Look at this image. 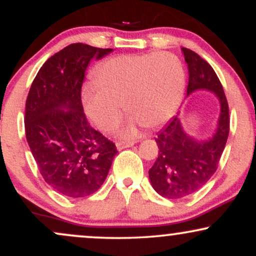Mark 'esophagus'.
Segmentation results:
<instances>
[{
    "mask_svg": "<svg viewBox=\"0 0 256 256\" xmlns=\"http://www.w3.org/2000/svg\"><path fill=\"white\" fill-rule=\"evenodd\" d=\"M134 144V142H118L116 143V149L118 150H122V149H125V148H130Z\"/></svg>",
    "mask_w": 256,
    "mask_h": 256,
    "instance_id": "1",
    "label": "esophagus"
}]
</instances>
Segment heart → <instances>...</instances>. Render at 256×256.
<instances>
[{
    "label": "heart",
    "mask_w": 256,
    "mask_h": 256,
    "mask_svg": "<svg viewBox=\"0 0 256 256\" xmlns=\"http://www.w3.org/2000/svg\"><path fill=\"white\" fill-rule=\"evenodd\" d=\"M96 85L82 92L85 114L102 131L113 128L124 106L130 112L124 137L136 134L137 126L156 128L167 122L180 104L185 89L182 61L170 52L119 55L96 68Z\"/></svg>",
    "instance_id": "obj_1"
}]
</instances>
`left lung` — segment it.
Listing matches in <instances>:
<instances>
[{
  "label": "left lung",
  "mask_w": 256,
  "mask_h": 256,
  "mask_svg": "<svg viewBox=\"0 0 256 256\" xmlns=\"http://www.w3.org/2000/svg\"><path fill=\"white\" fill-rule=\"evenodd\" d=\"M189 72L186 96L198 90L210 91L218 98L220 113L216 128L207 140L190 136L179 114L155 138L158 155L149 170V180L158 195L183 198L201 189L218 168L230 131L228 104L222 85L207 61L190 49L182 48Z\"/></svg>",
  "instance_id": "1"
}]
</instances>
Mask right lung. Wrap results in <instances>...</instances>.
I'll return each mask as SVG.
<instances>
[{
  "mask_svg": "<svg viewBox=\"0 0 256 256\" xmlns=\"http://www.w3.org/2000/svg\"><path fill=\"white\" fill-rule=\"evenodd\" d=\"M112 52L70 44L44 62L26 100V140L40 174L55 192L72 198L98 192L118 152L88 122L80 98L88 64Z\"/></svg>",
  "mask_w": 256,
  "mask_h": 256,
  "instance_id": "add662e5",
  "label": "right lung"
}]
</instances>
